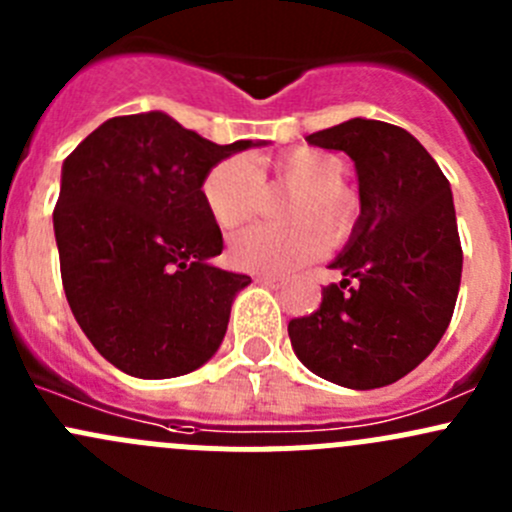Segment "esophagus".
<instances>
[{
	"label": "esophagus",
	"instance_id": "34e87169",
	"mask_svg": "<svg viewBox=\"0 0 512 512\" xmlns=\"http://www.w3.org/2000/svg\"><path fill=\"white\" fill-rule=\"evenodd\" d=\"M257 282L265 287H272V289H280L282 285H285V280H282V277H275V275H260L257 277Z\"/></svg>",
	"mask_w": 512,
	"mask_h": 512
}]
</instances>
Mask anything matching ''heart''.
I'll list each match as a JSON object with an SVG mask.
<instances>
[{"label": "heart", "instance_id": "obj_1", "mask_svg": "<svg viewBox=\"0 0 512 512\" xmlns=\"http://www.w3.org/2000/svg\"><path fill=\"white\" fill-rule=\"evenodd\" d=\"M342 180V158L314 148H297L252 163L247 158H227L205 175L203 200L210 218L223 230H232L260 213L267 190H292L282 205V220L292 225H252L230 237L227 245V257L237 270L287 275L322 252L320 229L334 242L352 227L356 200Z\"/></svg>", "mask_w": 512, "mask_h": 512}]
</instances>
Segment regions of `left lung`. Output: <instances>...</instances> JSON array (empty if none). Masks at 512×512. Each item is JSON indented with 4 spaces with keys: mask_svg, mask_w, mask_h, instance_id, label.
I'll return each mask as SVG.
<instances>
[{
    "mask_svg": "<svg viewBox=\"0 0 512 512\" xmlns=\"http://www.w3.org/2000/svg\"><path fill=\"white\" fill-rule=\"evenodd\" d=\"M354 160L359 218L329 262L342 275L309 317L287 327L312 374L366 391L414 371L446 334L463 252L446 175L399 126L352 118L307 136Z\"/></svg>",
    "mask_w": 512,
    "mask_h": 512,
    "instance_id": "obj_1",
    "label": "left lung"
}]
</instances>
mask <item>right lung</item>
Here are the masks:
<instances>
[{
    "instance_id": "right-lung-1",
    "label": "right lung",
    "mask_w": 512,
    "mask_h": 512,
    "mask_svg": "<svg viewBox=\"0 0 512 512\" xmlns=\"http://www.w3.org/2000/svg\"><path fill=\"white\" fill-rule=\"evenodd\" d=\"M163 111L108 118L61 165L54 235L76 322L136 379H173L218 352L250 277L215 267L223 232L203 180L232 153Z\"/></svg>"
}]
</instances>
